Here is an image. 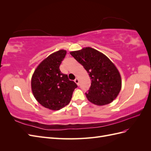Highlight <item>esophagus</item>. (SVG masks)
Returning <instances> with one entry per match:
<instances>
[{"label":"esophagus","instance_id":"esophagus-1","mask_svg":"<svg viewBox=\"0 0 151 151\" xmlns=\"http://www.w3.org/2000/svg\"><path fill=\"white\" fill-rule=\"evenodd\" d=\"M74 81H75V83L77 84V85H79V79H77V78H76L75 80H74Z\"/></svg>","mask_w":151,"mask_h":151}]
</instances>
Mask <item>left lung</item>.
Segmentation results:
<instances>
[{
  "label": "left lung",
  "instance_id": "obj_1",
  "mask_svg": "<svg viewBox=\"0 0 151 151\" xmlns=\"http://www.w3.org/2000/svg\"><path fill=\"white\" fill-rule=\"evenodd\" d=\"M70 53L84 67L91 77V84L86 93L89 101L99 106L113 101L121 90L122 79L111 61L102 53L90 47Z\"/></svg>",
  "mask_w": 151,
  "mask_h": 151
}]
</instances>
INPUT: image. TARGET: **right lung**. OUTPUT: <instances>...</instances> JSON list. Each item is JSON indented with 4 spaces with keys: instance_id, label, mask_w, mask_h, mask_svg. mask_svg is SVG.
I'll return each instance as SVG.
<instances>
[{
    "instance_id": "obj_1",
    "label": "right lung",
    "mask_w": 151,
    "mask_h": 151,
    "mask_svg": "<svg viewBox=\"0 0 151 151\" xmlns=\"http://www.w3.org/2000/svg\"><path fill=\"white\" fill-rule=\"evenodd\" d=\"M65 55L63 50L50 55L40 63L31 79L35 98L43 106L52 110H59L69 103L77 88L76 83L68 79L59 68Z\"/></svg>"
}]
</instances>
